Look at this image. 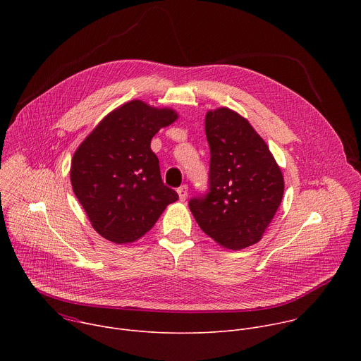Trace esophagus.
I'll return each mask as SVG.
<instances>
[{"label": "esophagus", "instance_id": "esophagus-1", "mask_svg": "<svg viewBox=\"0 0 361 361\" xmlns=\"http://www.w3.org/2000/svg\"><path fill=\"white\" fill-rule=\"evenodd\" d=\"M177 192H178L180 200H181V201H184V200L187 198V195H188V185H185V184L180 185V187L177 188Z\"/></svg>", "mask_w": 361, "mask_h": 361}]
</instances>
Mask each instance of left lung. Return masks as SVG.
<instances>
[{
	"label": "left lung",
	"mask_w": 361,
	"mask_h": 361,
	"mask_svg": "<svg viewBox=\"0 0 361 361\" xmlns=\"http://www.w3.org/2000/svg\"><path fill=\"white\" fill-rule=\"evenodd\" d=\"M209 190L188 207L200 228L230 250L259 243L284 192V178L264 140L228 109L205 116Z\"/></svg>",
	"instance_id": "1"
}]
</instances>
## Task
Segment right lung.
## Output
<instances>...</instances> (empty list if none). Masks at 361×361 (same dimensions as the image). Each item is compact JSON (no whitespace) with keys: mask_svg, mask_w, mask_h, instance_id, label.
<instances>
[{"mask_svg":"<svg viewBox=\"0 0 361 361\" xmlns=\"http://www.w3.org/2000/svg\"><path fill=\"white\" fill-rule=\"evenodd\" d=\"M177 120L170 109L134 99L111 111L77 148L71 184L94 230L133 243L156 224L178 194L164 185L151 138Z\"/></svg>","mask_w":361,"mask_h":361,"instance_id":"1","label":"right lung"}]
</instances>
